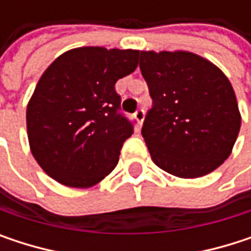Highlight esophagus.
<instances>
[{"instance_id":"34e87169","label":"esophagus","mask_w":251,"mask_h":251,"mask_svg":"<svg viewBox=\"0 0 251 251\" xmlns=\"http://www.w3.org/2000/svg\"><path fill=\"white\" fill-rule=\"evenodd\" d=\"M135 119H136V122H138L139 125H142V122H144V119H145V110H144V109H138V110L135 112Z\"/></svg>"}]
</instances>
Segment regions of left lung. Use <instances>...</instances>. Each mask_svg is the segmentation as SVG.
<instances>
[{"label":"left lung","instance_id":"8db88e82","mask_svg":"<svg viewBox=\"0 0 251 251\" xmlns=\"http://www.w3.org/2000/svg\"><path fill=\"white\" fill-rule=\"evenodd\" d=\"M139 55L152 99L141 133L152 161L181 178L214 172L229 157L241 126L231 82L212 62L190 52Z\"/></svg>","mask_w":251,"mask_h":251}]
</instances>
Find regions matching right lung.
<instances>
[{"label": "right lung", "mask_w": 251, "mask_h": 251, "mask_svg": "<svg viewBox=\"0 0 251 251\" xmlns=\"http://www.w3.org/2000/svg\"><path fill=\"white\" fill-rule=\"evenodd\" d=\"M139 50L85 46L58 56L27 104V136L43 172L61 184H97L119 161L133 124L121 110L119 78L138 67Z\"/></svg>", "instance_id": "add662e5"}]
</instances>
